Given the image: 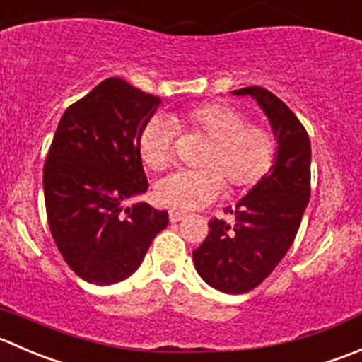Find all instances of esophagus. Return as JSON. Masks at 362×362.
Returning <instances> with one entry per match:
<instances>
[{"label": "esophagus", "mask_w": 362, "mask_h": 362, "mask_svg": "<svg viewBox=\"0 0 362 362\" xmlns=\"http://www.w3.org/2000/svg\"><path fill=\"white\" fill-rule=\"evenodd\" d=\"M185 217L184 212H178V210H170V221L171 223H178Z\"/></svg>", "instance_id": "obj_1"}]
</instances>
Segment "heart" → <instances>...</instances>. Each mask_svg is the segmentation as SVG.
<instances>
[{"label": "heart", "mask_w": 362, "mask_h": 362, "mask_svg": "<svg viewBox=\"0 0 362 362\" xmlns=\"http://www.w3.org/2000/svg\"><path fill=\"white\" fill-rule=\"evenodd\" d=\"M203 136L210 141L202 159L203 171H177L160 178L153 189L157 203L173 210H194L212 203L223 192H244L267 177L276 163L278 141L263 125L247 118L228 103H203L168 118L146 122L138 141L146 168L163 171L175 153V136Z\"/></svg>", "instance_id": "obj_1"}]
</instances>
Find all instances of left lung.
<instances>
[{
  "instance_id": "obj_1",
  "label": "left lung",
  "mask_w": 362,
  "mask_h": 362,
  "mask_svg": "<svg viewBox=\"0 0 362 362\" xmlns=\"http://www.w3.org/2000/svg\"><path fill=\"white\" fill-rule=\"evenodd\" d=\"M251 95L270 122L278 141L272 170L230 212L233 223L212 219L209 235L192 259L198 274L224 293L256 288L293 244L311 192V145L299 118L262 86L233 90Z\"/></svg>"
}]
</instances>
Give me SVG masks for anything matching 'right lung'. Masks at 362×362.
<instances>
[{"label": "right lung", "instance_id": "obj_1", "mask_svg": "<svg viewBox=\"0 0 362 362\" xmlns=\"http://www.w3.org/2000/svg\"><path fill=\"white\" fill-rule=\"evenodd\" d=\"M160 99L110 77L63 113L44 164L49 230L66 265L93 285L134 274L168 226L166 210L145 202L138 141Z\"/></svg>", "mask_w": 362, "mask_h": 362}]
</instances>
